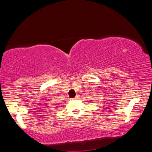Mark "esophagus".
I'll return each instance as SVG.
<instances>
[{"label": "esophagus", "instance_id": "1", "mask_svg": "<svg viewBox=\"0 0 152 152\" xmlns=\"http://www.w3.org/2000/svg\"><path fill=\"white\" fill-rule=\"evenodd\" d=\"M79 97H78V96H75V98H71V100H75V99H77V98H78Z\"/></svg>", "mask_w": 152, "mask_h": 152}]
</instances>
